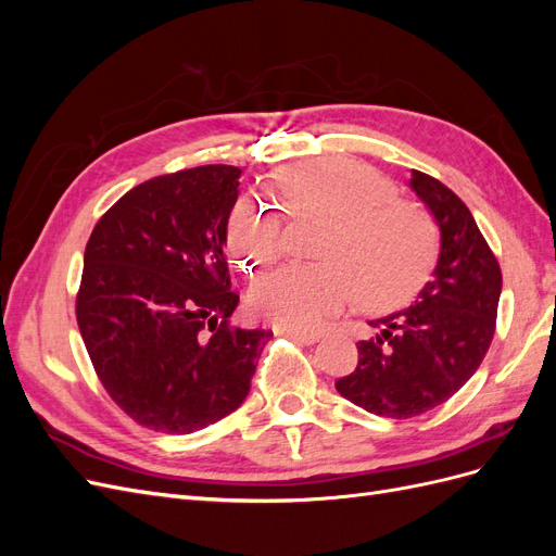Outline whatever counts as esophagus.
Masks as SVG:
<instances>
[{
	"label": "esophagus",
	"mask_w": 556,
	"mask_h": 556,
	"mask_svg": "<svg viewBox=\"0 0 556 556\" xmlns=\"http://www.w3.org/2000/svg\"><path fill=\"white\" fill-rule=\"evenodd\" d=\"M280 333L290 336L292 341L306 343V345H311V343H315V341L319 339V333H317V331H311V329H280Z\"/></svg>",
	"instance_id": "obj_1"
}]
</instances>
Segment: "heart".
I'll list each match as a JSON object with an SVG mask.
<instances>
[{
	"instance_id": "1",
	"label": "heart",
	"mask_w": 556,
	"mask_h": 556,
	"mask_svg": "<svg viewBox=\"0 0 556 556\" xmlns=\"http://www.w3.org/2000/svg\"><path fill=\"white\" fill-rule=\"evenodd\" d=\"M280 192L294 217L323 220L315 243L323 262L292 264L262 278L250 292L255 313L306 329L339 313L357 292L364 306L387 308L410 299L429 278L439 257V225L368 166L306 162L280 178ZM227 250L241 271L260 274L288 250L282 217L243 194L229 215Z\"/></svg>"
}]
</instances>
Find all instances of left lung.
I'll use <instances>...</instances> for the list:
<instances>
[{"label": "left lung", "mask_w": 556, "mask_h": 556, "mask_svg": "<svg viewBox=\"0 0 556 556\" xmlns=\"http://www.w3.org/2000/svg\"><path fill=\"white\" fill-rule=\"evenodd\" d=\"M441 227L433 280L406 311L374 319L357 368L336 390L359 408L392 419L422 415L457 394L478 371L496 329L501 266L473 215L429 174L410 178Z\"/></svg>", "instance_id": "8db88e82"}]
</instances>
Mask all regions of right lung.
I'll list each match as a JSON object with an SVG mask.
<instances>
[{"mask_svg":"<svg viewBox=\"0 0 556 556\" xmlns=\"http://www.w3.org/2000/svg\"><path fill=\"white\" fill-rule=\"evenodd\" d=\"M241 169L206 164L150 178L99 217L83 257L76 319L115 406L162 433L237 410L271 331L229 315L225 241Z\"/></svg>","mask_w":556,"mask_h":556,"instance_id":"add662e5","label":"right lung"}]
</instances>
